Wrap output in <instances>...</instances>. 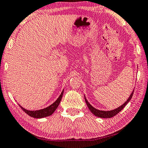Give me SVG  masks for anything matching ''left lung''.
<instances>
[{
	"mask_svg": "<svg viewBox=\"0 0 148 148\" xmlns=\"http://www.w3.org/2000/svg\"><path fill=\"white\" fill-rule=\"evenodd\" d=\"M134 89H133L132 92H131L130 97H129L128 99L126 100V101L124 102V103H123V104H122L121 106H120L119 107L116 108L114 109V110H112L105 111V110H98V109L94 108L92 106H91V104L89 103V102L88 101V100H87L86 98L85 95H84V99H85L86 103L87 106H88V108H89V110H90V112H92L93 114H95L96 116H97V117H100V118H111V117H112V116H115L116 114H118V113L120 112V111H121L122 109H123V108L125 106V105H126L127 103L130 101L131 99H132V97L133 93H134Z\"/></svg>",
	"mask_w": 148,
	"mask_h": 148,
	"instance_id": "left-lung-1",
	"label": "left lung"
}]
</instances>
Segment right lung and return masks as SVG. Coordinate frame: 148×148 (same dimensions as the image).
Wrapping results in <instances>:
<instances>
[{
    "label": "right lung",
    "mask_w": 148,
    "mask_h": 148,
    "mask_svg": "<svg viewBox=\"0 0 148 148\" xmlns=\"http://www.w3.org/2000/svg\"><path fill=\"white\" fill-rule=\"evenodd\" d=\"M64 93V89L62 91L61 94L60 95L59 97L56 99V101H54V103H53L51 105L49 106L48 107L45 108L40 109V110H29L25 109V108L22 107L21 105L18 104L20 106V107L21 108L22 110H23L24 112H26L29 116H32V117L36 118V119H41L44 117H47V116H51L55 112V110L58 108V106L60 105V101H61L62 98Z\"/></svg>",
    "instance_id": "obj_1"
}]
</instances>
